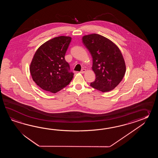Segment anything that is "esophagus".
Listing matches in <instances>:
<instances>
[{
	"label": "esophagus",
	"instance_id": "obj_1",
	"mask_svg": "<svg viewBox=\"0 0 158 158\" xmlns=\"http://www.w3.org/2000/svg\"><path fill=\"white\" fill-rule=\"evenodd\" d=\"M86 70L85 69H82V70L81 71L80 73H82V74H83V73L86 72Z\"/></svg>",
	"mask_w": 158,
	"mask_h": 158
}]
</instances>
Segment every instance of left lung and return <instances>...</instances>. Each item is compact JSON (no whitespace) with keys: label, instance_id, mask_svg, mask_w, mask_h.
Returning <instances> with one entry per match:
<instances>
[{"label":"left lung","instance_id":"left-lung-1","mask_svg":"<svg viewBox=\"0 0 158 158\" xmlns=\"http://www.w3.org/2000/svg\"><path fill=\"white\" fill-rule=\"evenodd\" d=\"M82 43L93 57L92 69L96 78L90 86L102 92L112 90L126 72L124 59L116 44L98 34L82 37Z\"/></svg>","mask_w":158,"mask_h":158}]
</instances>
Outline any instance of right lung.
Returning <instances> with one entry per match:
<instances>
[{
  "instance_id": "add662e5",
  "label": "right lung",
  "mask_w": 158,
  "mask_h": 158,
  "mask_svg": "<svg viewBox=\"0 0 158 158\" xmlns=\"http://www.w3.org/2000/svg\"><path fill=\"white\" fill-rule=\"evenodd\" d=\"M71 40L67 36L55 37L42 44L34 55L30 74L44 90L56 93L67 86L73 77L64 57Z\"/></svg>"
}]
</instances>
